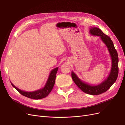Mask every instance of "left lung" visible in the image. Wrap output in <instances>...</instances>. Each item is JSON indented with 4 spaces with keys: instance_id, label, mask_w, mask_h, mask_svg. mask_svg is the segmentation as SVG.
Masks as SVG:
<instances>
[{
    "instance_id": "obj_1",
    "label": "left lung",
    "mask_w": 125,
    "mask_h": 125,
    "mask_svg": "<svg viewBox=\"0 0 125 125\" xmlns=\"http://www.w3.org/2000/svg\"><path fill=\"white\" fill-rule=\"evenodd\" d=\"M90 33L92 35L100 36L102 41L107 46L112 58V68L107 79L99 85H91L83 82L73 72H71L73 80L83 92L90 95H99L107 91L116 81L118 75V56L111 38L97 28H90Z\"/></svg>"
}]
</instances>
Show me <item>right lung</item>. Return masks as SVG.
I'll use <instances>...</instances> for the list:
<instances>
[{
	"mask_svg": "<svg viewBox=\"0 0 125 125\" xmlns=\"http://www.w3.org/2000/svg\"><path fill=\"white\" fill-rule=\"evenodd\" d=\"M58 68L52 70L50 74L49 75L48 80L46 83V84L45 85L43 88L40 89L39 90L35 91L33 92H25L17 88L16 86H15L12 83H11V85H12L13 88L16 89L22 95L26 96L27 97L30 98V99L39 100L41 99L46 97L52 91V90L53 88L54 85L55 83L56 79V74L57 72L58 71Z\"/></svg>",
	"mask_w": 125,
	"mask_h": 125,
	"instance_id": "1",
	"label": "right lung"
}]
</instances>
